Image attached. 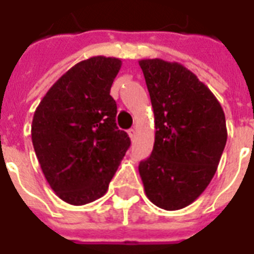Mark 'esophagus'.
I'll list each match as a JSON object with an SVG mask.
<instances>
[{"label":"esophagus","mask_w":254,"mask_h":254,"mask_svg":"<svg viewBox=\"0 0 254 254\" xmlns=\"http://www.w3.org/2000/svg\"><path fill=\"white\" fill-rule=\"evenodd\" d=\"M127 134H129V137H130L131 141H134L135 134H137V130H135L134 127H131V129H129V130H127Z\"/></svg>","instance_id":"obj_1"}]
</instances>
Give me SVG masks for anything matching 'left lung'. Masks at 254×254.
Here are the masks:
<instances>
[{
  "instance_id": "obj_1",
  "label": "left lung",
  "mask_w": 254,
  "mask_h": 254,
  "mask_svg": "<svg viewBox=\"0 0 254 254\" xmlns=\"http://www.w3.org/2000/svg\"><path fill=\"white\" fill-rule=\"evenodd\" d=\"M154 113V145L138 165L145 194L165 210L201 196L217 170L228 130L216 96L194 73L161 58L138 61Z\"/></svg>"
}]
</instances>
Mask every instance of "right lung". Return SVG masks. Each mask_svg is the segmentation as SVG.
<instances>
[{
    "mask_svg": "<svg viewBox=\"0 0 254 254\" xmlns=\"http://www.w3.org/2000/svg\"><path fill=\"white\" fill-rule=\"evenodd\" d=\"M120 58L96 56L75 64L37 106L32 142L50 188L70 205H86L106 193L130 146L116 125L110 88Z\"/></svg>",
    "mask_w": 254,
    "mask_h": 254,
    "instance_id": "1",
    "label": "right lung"
}]
</instances>
